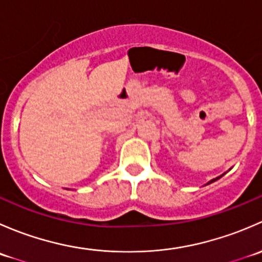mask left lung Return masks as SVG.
Returning <instances> with one entry per match:
<instances>
[{"label":"left lung","instance_id":"8db88e82","mask_svg":"<svg viewBox=\"0 0 262 262\" xmlns=\"http://www.w3.org/2000/svg\"><path fill=\"white\" fill-rule=\"evenodd\" d=\"M218 179H219V178H216V179H213V180H212V181H210V182H209V184H212V182H214V181H215V180H218Z\"/></svg>","mask_w":262,"mask_h":262}]
</instances>
